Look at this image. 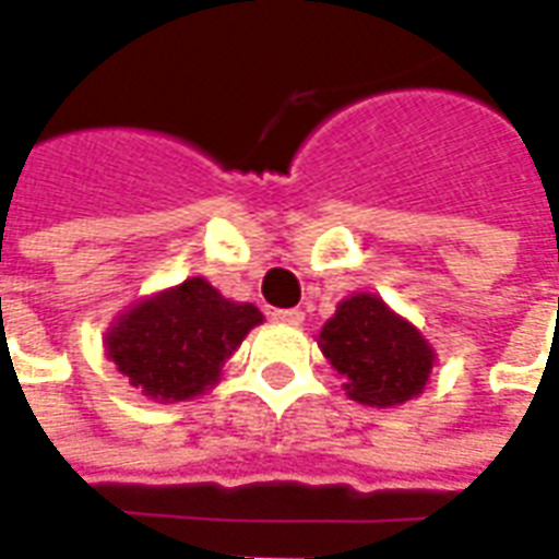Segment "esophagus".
Returning a JSON list of instances; mask_svg holds the SVG:
<instances>
[{
  "mask_svg": "<svg viewBox=\"0 0 559 559\" xmlns=\"http://www.w3.org/2000/svg\"><path fill=\"white\" fill-rule=\"evenodd\" d=\"M272 320H275V323H284V326H299L305 320V314L299 308H278V311H272Z\"/></svg>",
  "mask_w": 559,
  "mask_h": 559,
  "instance_id": "1",
  "label": "esophagus"
}]
</instances>
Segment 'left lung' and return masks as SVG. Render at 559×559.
Here are the masks:
<instances>
[{"label": "left lung", "instance_id": "1", "mask_svg": "<svg viewBox=\"0 0 559 559\" xmlns=\"http://www.w3.org/2000/svg\"><path fill=\"white\" fill-rule=\"evenodd\" d=\"M320 350L347 377V395L368 407H395L416 399L433 365L428 341L371 293L338 305L320 329Z\"/></svg>", "mask_w": 559, "mask_h": 559}]
</instances>
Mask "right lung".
Segmentation results:
<instances>
[{
	"label": "right lung",
	"mask_w": 559,
	"mask_h": 559,
	"mask_svg": "<svg viewBox=\"0 0 559 559\" xmlns=\"http://www.w3.org/2000/svg\"><path fill=\"white\" fill-rule=\"evenodd\" d=\"M263 323L254 305L224 299L209 281L191 278L140 302L107 335V356L131 386L160 401L200 395L224 359Z\"/></svg>",
	"instance_id": "right-lung-1"
}]
</instances>
